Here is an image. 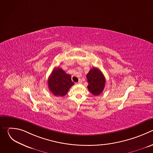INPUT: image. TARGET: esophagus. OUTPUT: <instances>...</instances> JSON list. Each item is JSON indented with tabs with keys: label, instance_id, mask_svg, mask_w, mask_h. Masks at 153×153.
I'll use <instances>...</instances> for the list:
<instances>
[{
	"label": "esophagus",
	"instance_id": "1",
	"mask_svg": "<svg viewBox=\"0 0 153 153\" xmlns=\"http://www.w3.org/2000/svg\"><path fill=\"white\" fill-rule=\"evenodd\" d=\"M82 80L81 79H79V81H78V83H82Z\"/></svg>",
	"mask_w": 153,
	"mask_h": 153
}]
</instances>
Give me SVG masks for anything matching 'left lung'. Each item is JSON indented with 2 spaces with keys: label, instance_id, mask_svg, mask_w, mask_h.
Returning a JSON list of instances; mask_svg holds the SVG:
<instances>
[{
  "label": "left lung",
  "instance_id": "left-lung-1",
  "mask_svg": "<svg viewBox=\"0 0 153 153\" xmlns=\"http://www.w3.org/2000/svg\"><path fill=\"white\" fill-rule=\"evenodd\" d=\"M88 79V89L94 96L100 95L105 85V78L102 73L97 68H93L86 74Z\"/></svg>",
  "mask_w": 153,
  "mask_h": 153
}]
</instances>
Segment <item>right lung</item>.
<instances>
[{"mask_svg":"<svg viewBox=\"0 0 153 153\" xmlns=\"http://www.w3.org/2000/svg\"><path fill=\"white\" fill-rule=\"evenodd\" d=\"M50 91L56 96H64L74 84L71 77L59 67L54 68L48 80Z\"/></svg>","mask_w":153,"mask_h":153,"instance_id":"right-lung-1","label":"right lung"}]
</instances>
